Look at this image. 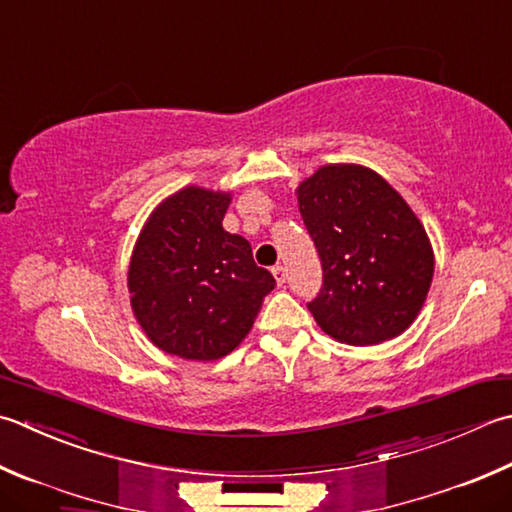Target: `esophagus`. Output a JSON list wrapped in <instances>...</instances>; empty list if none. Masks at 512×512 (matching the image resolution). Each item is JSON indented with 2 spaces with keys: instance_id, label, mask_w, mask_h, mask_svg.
Here are the masks:
<instances>
[{
  "instance_id": "34e87169",
  "label": "esophagus",
  "mask_w": 512,
  "mask_h": 512,
  "mask_svg": "<svg viewBox=\"0 0 512 512\" xmlns=\"http://www.w3.org/2000/svg\"><path fill=\"white\" fill-rule=\"evenodd\" d=\"M273 275H275L277 286H284L286 284V268L284 266H275L273 268Z\"/></svg>"
}]
</instances>
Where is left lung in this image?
Here are the masks:
<instances>
[{"label":"left lung","mask_w":512,"mask_h":512,"mask_svg":"<svg viewBox=\"0 0 512 512\" xmlns=\"http://www.w3.org/2000/svg\"><path fill=\"white\" fill-rule=\"evenodd\" d=\"M295 193L324 270V286L308 304L319 328L350 346L402 335L435 273L433 246L413 208L359 164L317 168Z\"/></svg>","instance_id":"left-lung-1"}]
</instances>
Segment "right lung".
Masks as SVG:
<instances>
[{
	"mask_svg": "<svg viewBox=\"0 0 512 512\" xmlns=\"http://www.w3.org/2000/svg\"><path fill=\"white\" fill-rule=\"evenodd\" d=\"M233 195L186 186L150 213L128 264L130 308L168 355L213 362L244 342L275 277L222 222Z\"/></svg>",
	"mask_w": 512,
	"mask_h": 512,
	"instance_id": "add662e5",
	"label": "right lung"
}]
</instances>
